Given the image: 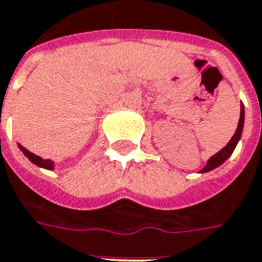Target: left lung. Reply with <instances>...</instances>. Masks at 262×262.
Here are the masks:
<instances>
[{
    "label": "left lung",
    "instance_id": "obj_1",
    "mask_svg": "<svg viewBox=\"0 0 262 262\" xmlns=\"http://www.w3.org/2000/svg\"><path fill=\"white\" fill-rule=\"evenodd\" d=\"M244 117H245V112H244V105L241 104V117H239L238 127H236L235 135L232 136V139L229 140V143H228L225 148L222 149V150H219L217 154H214L212 158L207 161V164H206V167L202 169V172H207V171H212V169H214L216 167H219V165H222V164L232 155V152H233V149L236 148L239 139H241V135H242V129H244Z\"/></svg>",
    "mask_w": 262,
    "mask_h": 262
}]
</instances>
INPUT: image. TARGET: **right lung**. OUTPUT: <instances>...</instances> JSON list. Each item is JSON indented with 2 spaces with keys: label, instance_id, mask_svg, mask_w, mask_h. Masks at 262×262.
Returning <instances> with one entry per match:
<instances>
[{
  "label": "right lung",
  "instance_id": "1",
  "mask_svg": "<svg viewBox=\"0 0 262 262\" xmlns=\"http://www.w3.org/2000/svg\"><path fill=\"white\" fill-rule=\"evenodd\" d=\"M18 148L23 150V154L27 157V158L32 161L33 164H36L37 167H41V168H46V169H52L53 168V162L50 161V159H43L40 158V157H37V155H34V154H32L30 150H27V149L24 148V146H21V145H18Z\"/></svg>",
  "mask_w": 262,
  "mask_h": 262
}]
</instances>
